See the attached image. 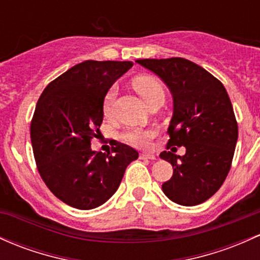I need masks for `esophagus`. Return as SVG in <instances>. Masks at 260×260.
<instances>
[{
	"instance_id": "1",
	"label": "esophagus",
	"mask_w": 260,
	"mask_h": 260,
	"mask_svg": "<svg viewBox=\"0 0 260 260\" xmlns=\"http://www.w3.org/2000/svg\"><path fill=\"white\" fill-rule=\"evenodd\" d=\"M139 158L148 159V160H154V159H155V155H154V154H150V153H142Z\"/></svg>"
}]
</instances>
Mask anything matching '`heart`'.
<instances>
[{
  "instance_id": "heart-1",
  "label": "heart",
  "mask_w": 260,
  "mask_h": 260,
  "mask_svg": "<svg viewBox=\"0 0 260 260\" xmlns=\"http://www.w3.org/2000/svg\"><path fill=\"white\" fill-rule=\"evenodd\" d=\"M135 86L139 93L143 96L148 104L156 99L158 96H165L164 87L158 80L148 76H141L137 78L135 81ZM118 88L116 85L108 88L104 98V112L106 116H111L115 111V102L117 98ZM156 135V129L152 127H129L122 133V139L137 148H145L150 144V141Z\"/></svg>"
}]
</instances>
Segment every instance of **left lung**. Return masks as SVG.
<instances>
[{
	"instance_id": "obj_1",
	"label": "left lung",
	"mask_w": 260,
	"mask_h": 260,
	"mask_svg": "<svg viewBox=\"0 0 260 260\" xmlns=\"http://www.w3.org/2000/svg\"><path fill=\"white\" fill-rule=\"evenodd\" d=\"M136 62L158 75L173 93L168 149L172 145L186 148L182 156L167 150L160 153L174 168L161 189L175 204H202L226 180L238 139V124L226 88L209 71L184 58Z\"/></svg>"
}]
</instances>
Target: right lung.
<instances>
[{
  "mask_svg": "<svg viewBox=\"0 0 260 260\" xmlns=\"http://www.w3.org/2000/svg\"><path fill=\"white\" fill-rule=\"evenodd\" d=\"M132 67V61H82L53 80L37 102L30 122L37 168L48 189L71 207L105 204L138 158L119 142L107 154L91 149L104 119L105 95Z\"/></svg>",
  "mask_w": 260,
  "mask_h": 260,
  "instance_id": "right-lung-1",
  "label": "right lung"
}]
</instances>
